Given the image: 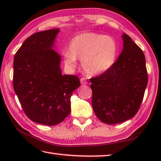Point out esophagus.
Wrapping results in <instances>:
<instances>
[{"instance_id": "obj_1", "label": "esophagus", "mask_w": 161, "mask_h": 161, "mask_svg": "<svg viewBox=\"0 0 161 161\" xmlns=\"http://www.w3.org/2000/svg\"><path fill=\"white\" fill-rule=\"evenodd\" d=\"M80 82L81 84H88V81L86 80V79L85 77H81L80 79Z\"/></svg>"}]
</instances>
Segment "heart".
Here are the masks:
<instances>
[{
  "label": "heart",
  "mask_w": 161,
  "mask_h": 161,
  "mask_svg": "<svg viewBox=\"0 0 161 161\" xmlns=\"http://www.w3.org/2000/svg\"><path fill=\"white\" fill-rule=\"evenodd\" d=\"M117 52V43L113 37L94 32L82 33L70 41L68 52L64 54V63L74 68L76 59H81L85 72L95 75L104 73L114 65Z\"/></svg>",
  "instance_id": "1"
}]
</instances>
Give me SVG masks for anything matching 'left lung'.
<instances>
[{
  "mask_svg": "<svg viewBox=\"0 0 161 161\" xmlns=\"http://www.w3.org/2000/svg\"><path fill=\"white\" fill-rule=\"evenodd\" d=\"M122 37L124 47L117 61L104 73L90 79L93 111L108 125L134 117L148 83L144 53L126 34Z\"/></svg>",
  "mask_w": 161,
  "mask_h": 161,
  "instance_id": "left-lung-1",
  "label": "left lung"
}]
</instances>
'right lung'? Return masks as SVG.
Here are the masks:
<instances>
[{"mask_svg": "<svg viewBox=\"0 0 161 161\" xmlns=\"http://www.w3.org/2000/svg\"><path fill=\"white\" fill-rule=\"evenodd\" d=\"M59 29L29 36L14 58L13 85L25 115L41 125H55L70 112V97L80 86L76 75H61V57L53 49Z\"/></svg>", "mask_w": 161, "mask_h": 161, "instance_id": "right-lung-1", "label": "right lung"}]
</instances>
